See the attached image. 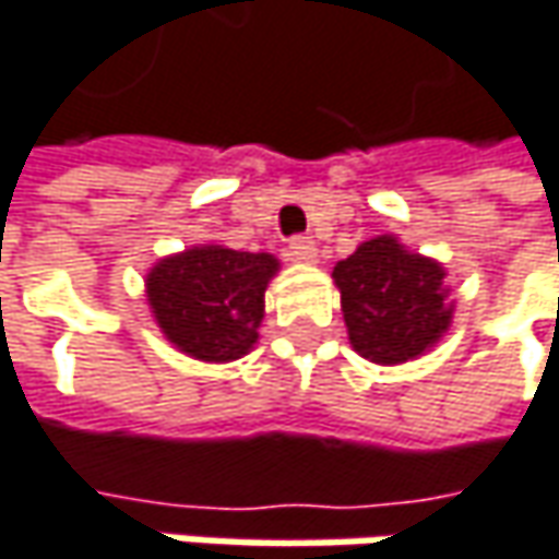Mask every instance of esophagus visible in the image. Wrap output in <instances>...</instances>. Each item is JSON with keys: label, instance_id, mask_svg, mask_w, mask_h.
Listing matches in <instances>:
<instances>
[{"label": "esophagus", "instance_id": "obj_1", "mask_svg": "<svg viewBox=\"0 0 559 559\" xmlns=\"http://www.w3.org/2000/svg\"><path fill=\"white\" fill-rule=\"evenodd\" d=\"M289 258L296 260V263H314L318 260V245L311 241V238H293L289 241Z\"/></svg>", "mask_w": 559, "mask_h": 559}]
</instances>
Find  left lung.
Returning a JSON list of instances; mask_svg holds the SVG:
<instances>
[{
    "label": "left lung",
    "instance_id": "8db88e82",
    "mask_svg": "<svg viewBox=\"0 0 559 559\" xmlns=\"http://www.w3.org/2000/svg\"><path fill=\"white\" fill-rule=\"evenodd\" d=\"M334 286L353 349L379 366H401L426 356L449 334L455 301H449L445 266L411 251L394 235L362 241L334 266Z\"/></svg>",
    "mask_w": 559,
    "mask_h": 559
}]
</instances>
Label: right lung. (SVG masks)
<instances>
[{"label": "right lung", "instance_id": "right-lung-1", "mask_svg": "<svg viewBox=\"0 0 559 559\" xmlns=\"http://www.w3.org/2000/svg\"><path fill=\"white\" fill-rule=\"evenodd\" d=\"M280 273L273 254L190 245L145 273V301L165 340L200 362H235L254 349L263 293Z\"/></svg>", "mask_w": 559, "mask_h": 559}]
</instances>
